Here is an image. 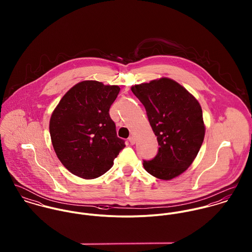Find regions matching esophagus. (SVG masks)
Masks as SVG:
<instances>
[{"label":"esophagus","mask_w":252,"mask_h":252,"mask_svg":"<svg viewBox=\"0 0 252 252\" xmlns=\"http://www.w3.org/2000/svg\"><path fill=\"white\" fill-rule=\"evenodd\" d=\"M129 142H130V144H136V139H135V137H134V136H131V137L129 138Z\"/></svg>","instance_id":"1"}]
</instances>
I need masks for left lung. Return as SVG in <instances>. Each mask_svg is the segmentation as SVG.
Here are the masks:
<instances>
[{
    "label": "left lung",
    "instance_id": "8db88e82",
    "mask_svg": "<svg viewBox=\"0 0 252 252\" xmlns=\"http://www.w3.org/2000/svg\"><path fill=\"white\" fill-rule=\"evenodd\" d=\"M131 90L144 105L160 145L155 158L144 161L145 171L159 180L179 177L191 166L204 142L206 126L200 103L169 77L133 85Z\"/></svg>",
    "mask_w": 252,
    "mask_h": 252
}]
</instances>
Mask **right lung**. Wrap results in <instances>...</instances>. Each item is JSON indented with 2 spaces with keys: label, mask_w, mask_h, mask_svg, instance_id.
<instances>
[{
  "label": "right lung",
  "mask_w": 252,
  "mask_h": 252,
  "mask_svg": "<svg viewBox=\"0 0 252 252\" xmlns=\"http://www.w3.org/2000/svg\"><path fill=\"white\" fill-rule=\"evenodd\" d=\"M119 91L117 85L83 80L73 85L54 108L49 120L51 143L72 175L84 180L103 176L124 148L108 113Z\"/></svg>",
  "instance_id": "obj_1"
}]
</instances>
